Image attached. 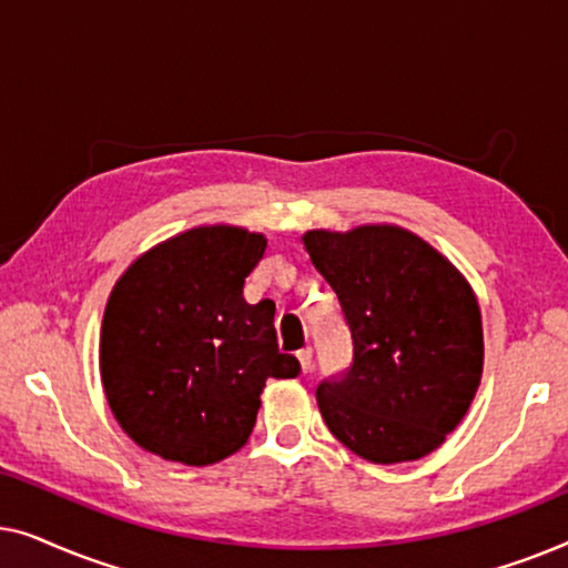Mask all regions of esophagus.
<instances>
[{"label": "esophagus", "mask_w": 568, "mask_h": 568, "mask_svg": "<svg viewBox=\"0 0 568 568\" xmlns=\"http://www.w3.org/2000/svg\"><path fill=\"white\" fill-rule=\"evenodd\" d=\"M297 359H300V367H302V372H305V375H307V372L310 369H313V348H302V352H297Z\"/></svg>", "instance_id": "34e87169"}]
</instances>
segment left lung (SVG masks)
I'll return each mask as SVG.
<instances>
[{
	"label": "left lung",
	"mask_w": 568,
	"mask_h": 568,
	"mask_svg": "<svg viewBox=\"0 0 568 568\" xmlns=\"http://www.w3.org/2000/svg\"><path fill=\"white\" fill-rule=\"evenodd\" d=\"M302 243L354 341L352 369L315 393L323 422L377 465L434 453L484 375V323L468 278L398 224L310 230Z\"/></svg>",
	"instance_id": "8db88e82"
}]
</instances>
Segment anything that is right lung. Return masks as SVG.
Wrapping results in <instances>:
<instances>
[{
	"mask_svg": "<svg viewBox=\"0 0 568 568\" xmlns=\"http://www.w3.org/2000/svg\"><path fill=\"white\" fill-rule=\"evenodd\" d=\"M268 240L201 224L139 255L100 328V377L115 422L162 460L214 465L251 437L268 377L300 375L278 354L276 305H247L245 278Z\"/></svg>",
	"mask_w": 568,
	"mask_h": 568,
	"instance_id": "right-lung-1",
	"label": "right lung"
}]
</instances>
